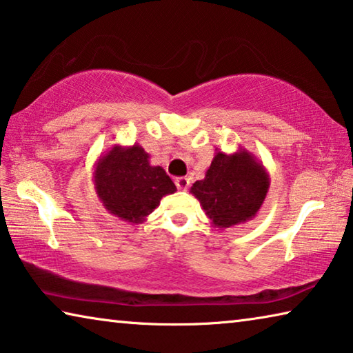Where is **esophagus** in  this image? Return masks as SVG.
Instances as JSON below:
<instances>
[{
  "mask_svg": "<svg viewBox=\"0 0 353 353\" xmlns=\"http://www.w3.org/2000/svg\"><path fill=\"white\" fill-rule=\"evenodd\" d=\"M175 184H176V188L180 189V190H186L189 188V184H190V178H188V176H178L176 180H175Z\"/></svg>",
  "mask_w": 353,
  "mask_h": 353,
  "instance_id": "1",
  "label": "esophagus"
}]
</instances>
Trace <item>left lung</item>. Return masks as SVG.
Returning a JSON list of instances; mask_svg holds the SVG:
<instances>
[{
	"label": "left lung",
	"instance_id": "1",
	"mask_svg": "<svg viewBox=\"0 0 353 353\" xmlns=\"http://www.w3.org/2000/svg\"><path fill=\"white\" fill-rule=\"evenodd\" d=\"M269 186V173L255 154L242 147L234 153L216 148L205 178L192 184L190 194L200 201L212 227L223 230L252 221Z\"/></svg>",
	"mask_w": 353,
	"mask_h": 353
}]
</instances>
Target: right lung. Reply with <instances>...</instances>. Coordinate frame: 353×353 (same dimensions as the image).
<instances>
[{
  "instance_id": "obj_1",
  "label": "right lung",
  "mask_w": 353,
  "mask_h": 353,
  "mask_svg": "<svg viewBox=\"0 0 353 353\" xmlns=\"http://www.w3.org/2000/svg\"><path fill=\"white\" fill-rule=\"evenodd\" d=\"M94 186L103 208L130 223H142L176 186L139 143L114 145L94 165Z\"/></svg>"
}]
</instances>
